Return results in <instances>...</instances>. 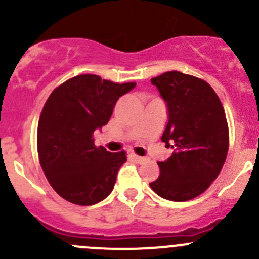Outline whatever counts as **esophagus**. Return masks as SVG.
Wrapping results in <instances>:
<instances>
[{
	"instance_id": "34e87169",
	"label": "esophagus",
	"mask_w": 259,
	"mask_h": 259,
	"mask_svg": "<svg viewBox=\"0 0 259 259\" xmlns=\"http://www.w3.org/2000/svg\"><path fill=\"white\" fill-rule=\"evenodd\" d=\"M132 158L136 163H142L143 161L146 160L145 157H141V156H137V155H132Z\"/></svg>"
}]
</instances>
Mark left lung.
<instances>
[{
	"instance_id": "left-lung-1",
	"label": "left lung",
	"mask_w": 259,
	"mask_h": 259,
	"mask_svg": "<svg viewBox=\"0 0 259 259\" xmlns=\"http://www.w3.org/2000/svg\"><path fill=\"white\" fill-rule=\"evenodd\" d=\"M151 83L167 107L161 141L174 148L157 162L160 175L150 184L161 198L188 201L203 194L222 171L229 147L225 112L214 89L203 79L167 71Z\"/></svg>"
}]
</instances>
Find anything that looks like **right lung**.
I'll list each match as a JSON object with an SVG mask.
<instances>
[{
    "instance_id": "obj_1",
    "label": "right lung",
    "mask_w": 259,
    "mask_h": 259,
    "mask_svg": "<svg viewBox=\"0 0 259 259\" xmlns=\"http://www.w3.org/2000/svg\"><path fill=\"white\" fill-rule=\"evenodd\" d=\"M135 87L83 74L49 96L37 126V153L46 179L63 199L93 205L112 193L126 152L97 147L93 133L108 123L119 97Z\"/></svg>"
}]
</instances>
